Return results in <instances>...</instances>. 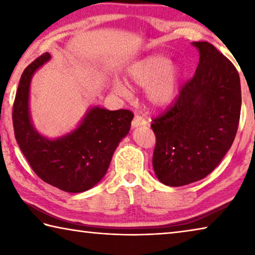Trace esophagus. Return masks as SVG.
I'll return each instance as SVG.
<instances>
[{
    "label": "esophagus",
    "mask_w": 255,
    "mask_h": 255,
    "mask_svg": "<svg viewBox=\"0 0 255 255\" xmlns=\"http://www.w3.org/2000/svg\"><path fill=\"white\" fill-rule=\"evenodd\" d=\"M146 124H147V122H146L145 118L141 117V116H139V115H137V116H135V117H133V119H132L131 127H132V128H136V127H138V126H144V125H146Z\"/></svg>",
    "instance_id": "34e87169"
}]
</instances>
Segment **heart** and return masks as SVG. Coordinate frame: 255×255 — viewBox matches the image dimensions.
Wrapping results in <instances>:
<instances>
[{"label": "heart", "mask_w": 255, "mask_h": 255, "mask_svg": "<svg viewBox=\"0 0 255 255\" xmlns=\"http://www.w3.org/2000/svg\"><path fill=\"white\" fill-rule=\"evenodd\" d=\"M127 75L132 84L146 86L148 100L155 107L171 105L178 93L179 68L163 55H149L132 63ZM114 90L123 97L130 94V90L122 81H115Z\"/></svg>", "instance_id": "1"}]
</instances>
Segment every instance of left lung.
<instances>
[{
	"mask_svg": "<svg viewBox=\"0 0 255 255\" xmlns=\"http://www.w3.org/2000/svg\"><path fill=\"white\" fill-rule=\"evenodd\" d=\"M199 64L174 102L153 119L157 179L181 187L206 178L231 148L239 128L241 82L232 62L207 41H195Z\"/></svg>",
	"mask_w": 255,
	"mask_h": 255,
	"instance_id": "8db88e82",
	"label": "left lung"
}]
</instances>
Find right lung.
<instances>
[{
	"label": "right lung",
	"instance_id": "obj_1",
	"mask_svg": "<svg viewBox=\"0 0 255 255\" xmlns=\"http://www.w3.org/2000/svg\"><path fill=\"white\" fill-rule=\"evenodd\" d=\"M50 59L42 54L25 67L15 94L12 120L14 136L30 166L46 183L66 192H83L107 173L112 155L130 129L133 114L91 108L75 130L48 139L33 128L29 115V88L33 73Z\"/></svg>",
	"mask_w": 255,
	"mask_h": 255
}]
</instances>
